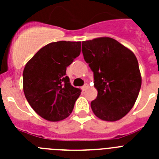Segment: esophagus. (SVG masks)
Listing matches in <instances>:
<instances>
[{
  "instance_id": "obj_1",
  "label": "esophagus",
  "mask_w": 159,
  "mask_h": 159,
  "mask_svg": "<svg viewBox=\"0 0 159 159\" xmlns=\"http://www.w3.org/2000/svg\"><path fill=\"white\" fill-rule=\"evenodd\" d=\"M82 90H83V91H86V90L87 89V88H88V84H87V83H86V84L84 85V86H82Z\"/></svg>"
}]
</instances>
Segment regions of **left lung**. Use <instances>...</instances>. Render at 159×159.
<instances>
[{"label":"left lung","mask_w":159,"mask_h":159,"mask_svg":"<svg viewBox=\"0 0 159 159\" xmlns=\"http://www.w3.org/2000/svg\"><path fill=\"white\" fill-rule=\"evenodd\" d=\"M82 52L93 72L98 92L91 102L92 111L103 120H118L132 109L140 90L142 81L135 55L107 37L83 41Z\"/></svg>","instance_id":"8db88e82"}]
</instances>
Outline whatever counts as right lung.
<instances>
[{"label": "right lung", "instance_id": "add662e5", "mask_svg": "<svg viewBox=\"0 0 159 159\" xmlns=\"http://www.w3.org/2000/svg\"><path fill=\"white\" fill-rule=\"evenodd\" d=\"M81 53V42L58 41L44 46L26 63L25 96L42 118L58 121L72 113L81 90L70 83L67 67Z\"/></svg>", "mask_w": 159, "mask_h": 159}]
</instances>
